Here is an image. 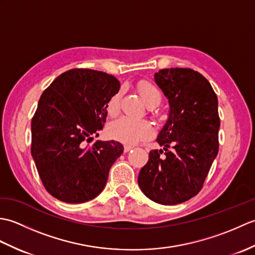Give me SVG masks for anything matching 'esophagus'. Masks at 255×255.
Instances as JSON below:
<instances>
[{
  "instance_id": "esophagus-1",
  "label": "esophagus",
  "mask_w": 255,
  "mask_h": 255,
  "mask_svg": "<svg viewBox=\"0 0 255 255\" xmlns=\"http://www.w3.org/2000/svg\"><path fill=\"white\" fill-rule=\"evenodd\" d=\"M132 148H133L132 145H128V144H126V145H125V147H124V151H125V152H128V151H130Z\"/></svg>"
}]
</instances>
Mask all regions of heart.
Listing matches in <instances>:
<instances>
[{
	"mask_svg": "<svg viewBox=\"0 0 255 255\" xmlns=\"http://www.w3.org/2000/svg\"><path fill=\"white\" fill-rule=\"evenodd\" d=\"M137 89L145 102V104L149 107L160 103L161 93L153 83L149 82L147 80H141L137 83ZM121 97L122 91H117L107 101L106 112L110 116L113 117L118 114L119 105H121ZM108 133L117 141L127 144H136L145 141V140L152 137L154 134V129L148 122L124 116L110 124Z\"/></svg>",
	"mask_w": 255,
	"mask_h": 255,
	"instance_id": "b5f03b06",
	"label": "heart"
}]
</instances>
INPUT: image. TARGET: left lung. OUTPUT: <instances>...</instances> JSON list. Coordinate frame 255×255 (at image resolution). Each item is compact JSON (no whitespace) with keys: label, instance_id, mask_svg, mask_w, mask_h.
Wrapping results in <instances>:
<instances>
[{"label":"left lung","instance_id":"obj_1","mask_svg":"<svg viewBox=\"0 0 255 255\" xmlns=\"http://www.w3.org/2000/svg\"><path fill=\"white\" fill-rule=\"evenodd\" d=\"M155 83L169 100L170 114L138 176L143 194L162 205L186 202L203 188L219 149L217 95L208 80L189 68L162 69ZM172 147V153L167 147Z\"/></svg>","mask_w":255,"mask_h":255}]
</instances>
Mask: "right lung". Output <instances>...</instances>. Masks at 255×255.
Masks as SVG:
<instances>
[{
  "label": "right lung",
  "mask_w": 255,
  "mask_h": 255,
  "mask_svg": "<svg viewBox=\"0 0 255 255\" xmlns=\"http://www.w3.org/2000/svg\"><path fill=\"white\" fill-rule=\"evenodd\" d=\"M119 86L111 74L71 69L41 94L31 119L30 151L42 185L61 202L95 198L123 153V144L114 140L88 144L104 126L107 101Z\"/></svg>",
  "instance_id": "obj_1"
}]
</instances>
